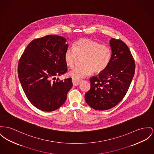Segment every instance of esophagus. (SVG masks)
<instances>
[{
    "mask_svg": "<svg viewBox=\"0 0 154 154\" xmlns=\"http://www.w3.org/2000/svg\"><path fill=\"white\" fill-rule=\"evenodd\" d=\"M72 83L73 86H77L79 84V83L81 82L80 79H76L74 78H72Z\"/></svg>",
    "mask_w": 154,
    "mask_h": 154,
    "instance_id": "1",
    "label": "esophagus"
}]
</instances>
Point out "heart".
<instances>
[{"instance_id":"1","label":"heart","mask_w":154,"mask_h":154,"mask_svg":"<svg viewBox=\"0 0 154 154\" xmlns=\"http://www.w3.org/2000/svg\"><path fill=\"white\" fill-rule=\"evenodd\" d=\"M72 50L68 49L65 52L64 61L68 67L72 68L78 58L82 57L83 65L69 72V75L76 79L89 75L93 72H103L111 60L112 51L107 45L99 44L89 38H83L75 41Z\"/></svg>"}]
</instances>
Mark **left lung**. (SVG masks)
Here are the masks:
<instances>
[{
  "label": "left lung",
  "mask_w": 154,
  "mask_h": 154,
  "mask_svg": "<svg viewBox=\"0 0 154 154\" xmlns=\"http://www.w3.org/2000/svg\"><path fill=\"white\" fill-rule=\"evenodd\" d=\"M112 57L108 66L90 78L91 89L85 99L93 109L106 110L120 102L127 92L135 73V61L128 46L121 40L110 41Z\"/></svg>",
  "instance_id": "1"
}]
</instances>
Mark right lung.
I'll list each match as a JSON object with an SVG mask.
<instances>
[{"instance_id": "right-lung-1", "label": "right lung", "mask_w": 154, "mask_h": 154, "mask_svg": "<svg viewBox=\"0 0 154 154\" xmlns=\"http://www.w3.org/2000/svg\"><path fill=\"white\" fill-rule=\"evenodd\" d=\"M66 39L47 35L31 41L18 63V76L23 91L38 109L52 112L66 101L72 87V78L60 81L55 76L67 72L64 54L68 50Z\"/></svg>"}]
</instances>
